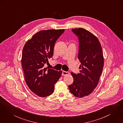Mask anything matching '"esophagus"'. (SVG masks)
<instances>
[{"instance_id": "34e87169", "label": "esophagus", "mask_w": 123, "mask_h": 123, "mask_svg": "<svg viewBox=\"0 0 123 123\" xmlns=\"http://www.w3.org/2000/svg\"><path fill=\"white\" fill-rule=\"evenodd\" d=\"M69 74V72H66V71H62V75H68Z\"/></svg>"}]
</instances>
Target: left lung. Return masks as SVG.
I'll use <instances>...</instances> for the list:
<instances>
[{"instance_id":"left-lung-1","label":"left lung","mask_w":123,"mask_h":123,"mask_svg":"<svg viewBox=\"0 0 123 123\" xmlns=\"http://www.w3.org/2000/svg\"><path fill=\"white\" fill-rule=\"evenodd\" d=\"M72 30L79 39L78 58L81 65L80 73H71L74 82L68 87L72 94L82 98L92 93L97 86L103 71L104 58L101 43L94 35L84 28Z\"/></svg>"}]
</instances>
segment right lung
I'll return each mask as SVG.
<instances>
[{
	"label": "right lung",
	"mask_w": 123,
	"mask_h": 123,
	"mask_svg": "<svg viewBox=\"0 0 123 123\" xmlns=\"http://www.w3.org/2000/svg\"><path fill=\"white\" fill-rule=\"evenodd\" d=\"M65 29L40 31L28 40L24 46L21 65L25 81L34 93L40 97L51 95L54 85L61 77L62 71L44 67L52 57L55 43Z\"/></svg>",
	"instance_id": "right-lung-1"
}]
</instances>
